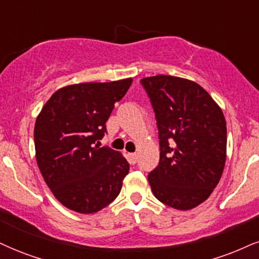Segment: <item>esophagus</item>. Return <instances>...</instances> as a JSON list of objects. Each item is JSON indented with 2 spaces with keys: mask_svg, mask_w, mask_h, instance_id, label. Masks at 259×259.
Instances as JSON below:
<instances>
[{
  "mask_svg": "<svg viewBox=\"0 0 259 259\" xmlns=\"http://www.w3.org/2000/svg\"><path fill=\"white\" fill-rule=\"evenodd\" d=\"M128 156H130V161H131V163L132 164H135V163H137V161H138V155L136 154H128Z\"/></svg>",
  "mask_w": 259,
  "mask_h": 259,
  "instance_id": "esophagus-1",
  "label": "esophagus"
}]
</instances>
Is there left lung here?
Listing matches in <instances>:
<instances>
[{"mask_svg":"<svg viewBox=\"0 0 259 259\" xmlns=\"http://www.w3.org/2000/svg\"><path fill=\"white\" fill-rule=\"evenodd\" d=\"M157 121L158 165L148 175L159 202L178 210L199 205L218 186L227 151L221 108L197 82L171 75L140 80Z\"/></svg>","mask_w":259,"mask_h":259,"instance_id":"8db88e82","label":"left lung"}]
</instances>
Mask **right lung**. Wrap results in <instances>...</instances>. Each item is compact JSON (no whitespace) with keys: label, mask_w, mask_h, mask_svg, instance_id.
<instances>
[{"label":"right lung","mask_w":259,"mask_h":259,"mask_svg":"<svg viewBox=\"0 0 259 259\" xmlns=\"http://www.w3.org/2000/svg\"><path fill=\"white\" fill-rule=\"evenodd\" d=\"M131 84L132 78L65 86L37 116L38 168L56 199L73 211L97 212L119 196L130 164L119 151L100 148L98 140Z\"/></svg>","instance_id":"obj_1"}]
</instances>
